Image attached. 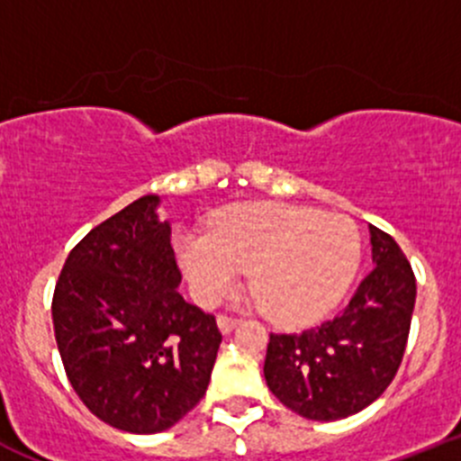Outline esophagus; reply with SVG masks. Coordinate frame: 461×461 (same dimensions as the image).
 I'll return each instance as SVG.
<instances>
[{
  "mask_svg": "<svg viewBox=\"0 0 461 461\" xmlns=\"http://www.w3.org/2000/svg\"><path fill=\"white\" fill-rule=\"evenodd\" d=\"M216 321H218V329H221L222 333H230V330L239 324V317H231V315H227V312H221Z\"/></svg>",
  "mask_w": 461,
  "mask_h": 461,
  "instance_id": "obj_1",
  "label": "esophagus"
}]
</instances>
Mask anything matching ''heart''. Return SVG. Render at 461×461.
I'll use <instances>...</instances> for the list:
<instances>
[{
	"label": "heart",
	"mask_w": 461,
	"mask_h": 461,
	"mask_svg": "<svg viewBox=\"0 0 461 461\" xmlns=\"http://www.w3.org/2000/svg\"><path fill=\"white\" fill-rule=\"evenodd\" d=\"M177 254L200 302L230 294L248 270L263 312L297 326L329 312L347 293L358 270L360 236L344 216L249 203L218 213L209 236H180Z\"/></svg>",
	"instance_id": "obj_1"
}]
</instances>
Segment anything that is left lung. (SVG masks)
Returning a JSON list of instances; mask_svg holds the SVG:
<instances>
[{"label":"left lung","instance_id":"8db88e82","mask_svg":"<svg viewBox=\"0 0 461 461\" xmlns=\"http://www.w3.org/2000/svg\"><path fill=\"white\" fill-rule=\"evenodd\" d=\"M374 270L333 320L270 333L266 383L299 417L335 421L372 405L394 381L412 321L417 279L396 240L369 225Z\"/></svg>","mask_w":461,"mask_h":461}]
</instances>
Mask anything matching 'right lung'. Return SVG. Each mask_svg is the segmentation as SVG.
Segmentation results:
<instances>
[{"mask_svg": "<svg viewBox=\"0 0 461 461\" xmlns=\"http://www.w3.org/2000/svg\"><path fill=\"white\" fill-rule=\"evenodd\" d=\"M144 195L69 252L51 315L67 378L107 426L155 435L200 403L221 347L216 317L185 302L171 225Z\"/></svg>", "mask_w": 461, "mask_h": 461, "instance_id": "obj_1", "label": "right lung"}]
</instances>
